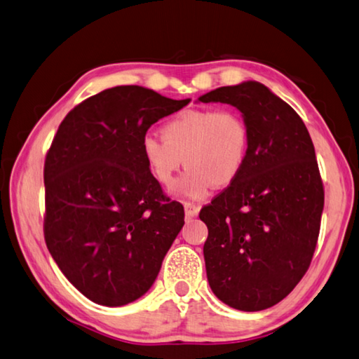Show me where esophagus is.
<instances>
[{
	"label": "esophagus",
	"mask_w": 359,
	"mask_h": 359,
	"mask_svg": "<svg viewBox=\"0 0 359 359\" xmlns=\"http://www.w3.org/2000/svg\"><path fill=\"white\" fill-rule=\"evenodd\" d=\"M200 211V206L195 205V203H191V201H184V212L187 217H195V215L198 214Z\"/></svg>",
	"instance_id": "34e87169"
}]
</instances>
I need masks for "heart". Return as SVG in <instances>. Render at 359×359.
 Here are the masks:
<instances>
[{"mask_svg":"<svg viewBox=\"0 0 359 359\" xmlns=\"http://www.w3.org/2000/svg\"><path fill=\"white\" fill-rule=\"evenodd\" d=\"M162 139L147 134L142 156L159 184L170 187L181 164L187 167L177 191L201 198L212 186L223 189L238 180L248 159L252 134L245 117L233 109H187L164 123Z\"/></svg>","mask_w":359,"mask_h":359,"instance_id":"obj_1","label":"heart"}]
</instances>
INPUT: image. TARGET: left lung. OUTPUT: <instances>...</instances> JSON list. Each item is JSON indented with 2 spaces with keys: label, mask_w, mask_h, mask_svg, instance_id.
<instances>
[{
  "label": "left lung",
  "mask_w": 359,
  "mask_h": 359,
  "mask_svg": "<svg viewBox=\"0 0 359 359\" xmlns=\"http://www.w3.org/2000/svg\"><path fill=\"white\" fill-rule=\"evenodd\" d=\"M198 100L238 107L252 134L238 180L200 211L209 286L234 309H267L299 285L319 239L325 192L313 140L299 114L256 81Z\"/></svg>",
  "instance_id": "8db88e82"
}]
</instances>
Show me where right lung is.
I'll return each instance as SVG.
<instances>
[{"label":"right lung","instance_id":"obj_1","mask_svg":"<svg viewBox=\"0 0 359 359\" xmlns=\"http://www.w3.org/2000/svg\"><path fill=\"white\" fill-rule=\"evenodd\" d=\"M140 86L106 89L67 114L45 158L43 234L87 299L123 306L144 295L184 225L142 156L153 123L189 104Z\"/></svg>","mask_w":359,"mask_h":359}]
</instances>
